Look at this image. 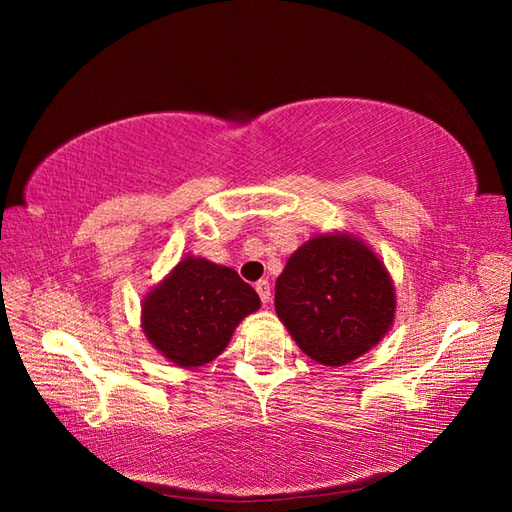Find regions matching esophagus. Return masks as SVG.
Instances as JSON below:
<instances>
[{
    "label": "esophagus",
    "mask_w": 512,
    "mask_h": 512,
    "mask_svg": "<svg viewBox=\"0 0 512 512\" xmlns=\"http://www.w3.org/2000/svg\"><path fill=\"white\" fill-rule=\"evenodd\" d=\"M255 290H257L259 299H262L264 303L270 301V284H268V279H259L257 284H255Z\"/></svg>",
    "instance_id": "esophagus-1"
}]
</instances>
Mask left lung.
I'll use <instances>...</instances> for the list:
<instances>
[{
  "label": "left lung",
  "mask_w": 512,
  "mask_h": 512,
  "mask_svg": "<svg viewBox=\"0 0 512 512\" xmlns=\"http://www.w3.org/2000/svg\"><path fill=\"white\" fill-rule=\"evenodd\" d=\"M275 310L303 354L341 367L385 339L396 317V288L361 237L321 233L290 255L277 277Z\"/></svg>",
  "instance_id": "8db88e82"
}]
</instances>
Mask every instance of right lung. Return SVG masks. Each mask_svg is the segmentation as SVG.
Masks as SVG:
<instances>
[{
    "label": "right lung",
    "instance_id": "add662e5",
    "mask_svg": "<svg viewBox=\"0 0 512 512\" xmlns=\"http://www.w3.org/2000/svg\"><path fill=\"white\" fill-rule=\"evenodd\" d=\"M259 306L257 292L233 268L184 255L140 303V328L167 361L193 369L220 356Z\"/></svg>",
    "mask_w": 512,
    "mask_h": 512
}]
</instances>
